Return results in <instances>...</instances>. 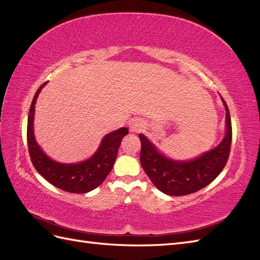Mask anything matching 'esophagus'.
<instances>
[{"label":"esophagus","mask_w":260,"mask_h":260,"mask_svg":"<svg viewBox=\"0 0 260 260\" xmlns=\"http://www.w3.org/2000/svg\"><path fill=\"white\" fill-rule=\"evenodd\" d=\"M145 127V124L142 120L140 119H135L132 120L131 123H130V130L132 132H140L141 130H143Z\"/></svg>","instance_id":"esophagus-1"}]
</instances>
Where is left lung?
<instances>
[{
    "label": "left lung",
    "mask_w": 260,
    "mask_h": 260,
    "mask_svg": "<svg viewBox=\"0 0 260 260\" xmlns=\"http://www.w3.org/2000/svg\"><path fill=\"white\" fill-rule=\"evenodd\" d=\"M222 102L225 108V137L217 147L198 158L187 161L169 159L160 154L143 135L139 136L140 162L149 180L159 191L172 196L191 194L211 183L222 171L229 159L232 141L229 108L223 99Z\"/></svg>",
    "instance_id": "obj_1"
}]
</instances>
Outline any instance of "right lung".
<instances>
[{
    "label": "right lung",
    "mask_w": 260,
    "mask_h": 260,
    "mask_svg": "<svg viewBox=\"0 0 260 260\" xmlns=\"http://www.w3.org/2000/svg\"><path fill=\"white\" fill-rule=\"evenodd\" d=\"M46 83L48 82H44L37 90L29 109L27 141L31 161L39 174L54 186L70 193H88L103 183L109 175L115 164L121 140L128 135L129 130L120 128L108 133L102 140L95 154L85 161L60 164L52 160L38 145L34 135L35 105L39 93Z\"/></svg>",
    "instance_id": "right-lung-1"
}]
</instances>
